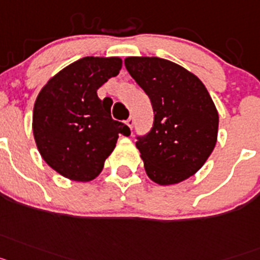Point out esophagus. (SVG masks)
Instances as JSON below:
<instances>
[{"mask_svg":"<svg viewBox=\"0 0 260 260\" xmlns=\"http://www.w3.org/2000/svg\"><path fill=\"white\" fill-rule=\"evenodd\" d=\"M127 125H128V127L131 128V129H132L133 125H135V117H133V116H129V117H128Z\"/></svg>","mask_w":260,"mask_h":260,"instance_id":"obj_1","label":"esophagus"}]
</instances>
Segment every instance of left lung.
I'll return each instance as SVG.
<instances>
[{
    "label": "left lung",
    "instance_id": "1",
    "mask_svg": "<svg viewBox=\"0 0 260 260\" xmlns=\"http://www.w3.org/2000/svg\"><path fill=\"white\" fill-rule=\"evenodd\" d=\"M127 71L152 102L154 121L137 136L148 177L179 183L202 168L217 141L218 114L204 83L183 67L159 57H127Z\"/></svg>",
    "mask_w": 260,
    "mask_h": 260
}]
</instances>
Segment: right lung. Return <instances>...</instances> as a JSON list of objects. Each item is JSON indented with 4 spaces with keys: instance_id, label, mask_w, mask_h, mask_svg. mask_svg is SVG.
Listing matches in <instances>:
<instances>
[{
    "instance_id": "1",
    "label": "right lung",
    "mask_w": 260,
    "mask_h": 260,
    "mask_svg": "<svg viewBox=\"0 0 260 260\" xmlns=\"http://www.w3.org/2000/svg\"><path fill=\"white\" fill-rule=\"evenodd\" d=\"M121 58L82 57L47 82L34 106L32 131L43 159L68 179L89 182L102 171L119 135H131L111 117L112 101L96 90L119 74Z\"/></svg>"
}]
</instances>
